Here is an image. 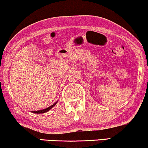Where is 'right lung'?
Returning a JSON list of instances; mask_svg holds the SVG:
<instances>
[{"label": "right lung", "mask_w": 148, "mask_h": 148, "mask_svg": "<svg viewBox=\"0 0 148 148\" xmlns=\"http://www.w3.org/2000/svg\"><path fill=\"white\" fill-rule=\"evenodd\" d=\"M56 103H57V102H56V103H54V104H52V106H49V107H48L47 108H45V109H43V110H37V111H32V112H33L34 113H37V114H40V113H44V112H48V110H50V109H51L52 107H54V105H55Z\"/></svg>", "instance_id": "1"}]
</instances>
